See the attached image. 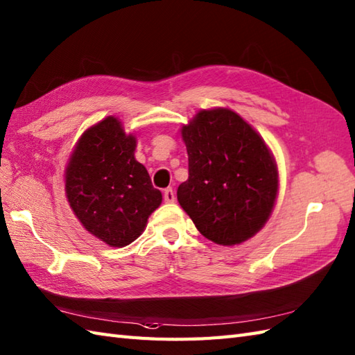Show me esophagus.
I'll return each instance as SVG.
<instances>
[{
  "mask_svg": "<svg viewBox=\"0 0 355 355\" xmlns=\"http://www.w3.org/2000/svg\"><path fill=\"white\" fill-rule=\"evenodd\" d=\"M163 200H164V202H174V201H175V193H174V191H172L171 187L164 189Z\"/></svg>",
  "mask_w": 355,
  "mask_h": 355,
  "instance_id": "obj_1",
  "label": "esophagus"
}]
</instances>
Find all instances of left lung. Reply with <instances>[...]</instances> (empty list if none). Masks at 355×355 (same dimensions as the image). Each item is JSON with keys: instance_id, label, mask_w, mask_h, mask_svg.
<instances>
[{"instance_id": "left-lung-1", "label": "left lung", "mask_w": 355, "mask_h": 355, "mask_svg": "<svg viewBox=\"0 0 355 355\" xmlns=\"http://www.w3.org/2000/svg\"><path fill=\"white\" fill-rule=\"evenodd\" d=\"M189 178L177 198L209 241L236 245L265 225L278 178L274 159L254 128L228 109L202 110L181 130Z\"/></svg>"}]
</instances>
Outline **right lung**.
Listing matches in <instances>:
<instances>
[{
    "mask_svg": "<svg viewBox=\"0 0 355 355\" xmlns=\"http://www.w3.org/2000/svg\"><path fill=\"white\" fill-rule=\"evenodd\" d=\"M135 150L136 139L109 116L81 136L66 168L71 209L90 234L110 246L137 239L162 202Z\"/></svg>",
    "mask_w": 355,
    "mask_h": 355,
    "instance_id": "1",
    "label": "right lung"
}]
</instances>
